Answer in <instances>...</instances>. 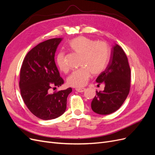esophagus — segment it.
Here are the masks:
<instances>
[{
    "label": "esophagus",
    "mask_w": 155,
    "mask_h": 155,
    "mask_svg": "<svg viewBox=\"0 0 155 155\" xmlns=\"http://www.w3.org/2000/svg\"><path fill=\"white\" fill-rule=\"evenodd\" d=\"M86 90V88H76V91H78V92H85Z\"/></svg>",
    "instance_id": "esophagus-1"
}]
</instances>
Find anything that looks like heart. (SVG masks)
<instances>
[{"mask_svg": "<svg viewBox=\"0 0 155 155\" xmlns=\"http://www.w3.org/2000/svg\"><path fill=\"white\" fill-rule=\"evenodd\" d=\"M69 46L75 53L81 55L79 66L67 78V84L73 87L80 88L88 82L91 74L93 76L101 74L107 66L110 57V48L105 42L96 41L86 37H78L70 42ZM56 63L61 71L67 73L68 67L63 52H59Z\"/></svg>", "mask_w": 155, "mask_h": 155, "instance_id": "obj_1", "label": "heart"}]
</instances>
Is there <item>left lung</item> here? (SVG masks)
Here are the masks:
<instances>
[{
  "label": "left lung",
  "mask_w": 155,
  "mask_h": 155,
  "mask_svg": "<svg viewBox=\"0 0 155 155\" xmlns=\"http://www.w3.org/2000/svg\"><path fill=\"white\" fill-rule=\"evenodd\" d=\"M96 81L104 84V91L97 92L91 102L92 110L107 115L118 110L127 97L130 84V69L124 51L115 44L111 50L109 64Z\"/></svg>",
  "instance_id": "obj_1"
}]
</instances>
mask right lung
Segmentation results:
<instances>
[{"mask_svg":"<svg viewBox=\"0 0 155 155\" xmlns=\"http://www.w3.org/2000/svg\"><path fill=\"white\" fill-rule=\"evenodd\" d=\"M63 38H54L37 45L23 61L20 72L19 88L23 101L33 114L44 120L61 116L66 110L67 100L72 88L53 94V86L64 81L60 77L54 57Z\"/></svg>","mask_w":155,"mask_h":155,"instance_id":"right-lung-1","label":"right lung"}]
</instances>
